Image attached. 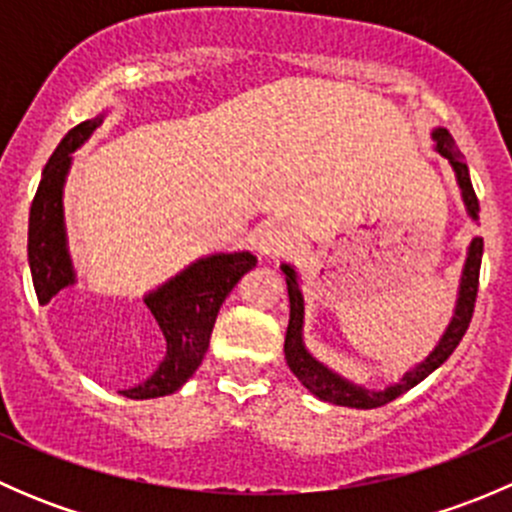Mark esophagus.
I'll return each instance as SVG.
<instances>
[{
	"label": "esophagus",
	"instance_id": "esophagus-1",
	"mask_svg": "<svg viewBox=\"0 0 512 512\" xmlns=\"http://www.w3.org/2000/svg\"><path fill=\"white\" fill-rule=\"evenodd\" d=\"M294 237L292 232H289V227L285 225H267L265 230L260 232V237H257V250H260V255L265 257H275V255H282V252H287L289 247H292Z\"/></svg>",
	"mask_w": 512,
	"mask_h": 512
}]
</instances>
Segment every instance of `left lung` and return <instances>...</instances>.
I'll list each match as a JSON object with an SVG mask.
<instances>
[{"instance_id":"8db88e82","label":"left lung","mask_w":512,"mask_h":512,"mask_svg":"<svg viewBox=\"0 0 512 512\" xmlns=\"http://www.w3.org/2000/svg\"><path fill=\"white\" fill-rule=\"evenodd\" d=\"M431 138H433V151H436L441 158H446L448 165L453 168L466 215L478 225V198H476V190H473L471 173H468V165L466 160H463V153L458 151L456 141H453L451 133H448L446 128H433ZM480 257H483V237H473L471 245H468L466 250V262H463L461 282H458V294H456V304H453L451 322H448V327L443 329L436 347L423 356L418 364L411 366L399 381H391V384L384 386V389H366V386L347 379V376L334 371L332 366H327L324 361H319L317 356L309 352L307 344H304L302 280H299L297 267L287 265L285 262V265H282V272H285L287 294H289V327L285 337L287 366L292 369V374L302 381L304 389L312 391L319 401H327V404L349 406V409H376V406H384L389 404V401L399 399L401 394H406V391L414 389L416 384H421L428 374H433V371H436L438 366L453 354V349L458 347V342H461L463 334H466L468 324H471V317H473V307H476Z\"/></svg>"}]
</instances>
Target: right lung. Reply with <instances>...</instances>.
I'll return each mask as SVG.
<instances>
[{
  "label": "right lung",
  "mask_w": 512,
  "mask_h": 512,
  "mask_svg": "<svg viewBox=\"0 0 512 512\" xmlns=\"http://www.w3.org/2000/svg\"><path fill=\"white\" fill-rule=\"evenodd\" d=\"M108 111L111 108H103L98 116L71 128L41 173L39 190L29 210V270L39 304L51 302L61 289L79 282L66 232L64 188L74 165V153L94 136ZM255 265L257 257L250 250L213 252L198 257L178 275L143 294V304L151 309L165 337V356L146 381L123 389L121 394L136 401L175 394L205 359L215 317L225 297Z\"/></svg>",
  "instance_id": "1"
}]
</instances>
